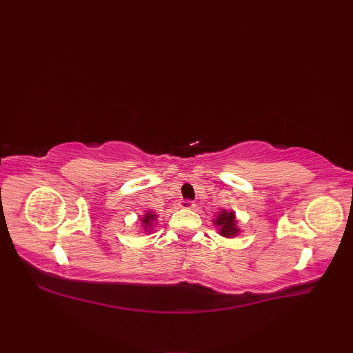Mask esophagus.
<instances>
[{"label": "esophagus", "instance_id": "1", "mask_svg": "<svg viewBox=\"0 0 353 353\" xmlns=\"http://www.w3.org/2000/svg\"><path fill=\"white\" fill-rule=\"evenodd\" d=\"M194 206V201H191V200H181V208L182 209H192Z\"/></svg>", "mask_w": 353, "mask_h": 353}]
</instances>
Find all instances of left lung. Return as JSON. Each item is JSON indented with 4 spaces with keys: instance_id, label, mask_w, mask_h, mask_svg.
I'll list each match as a JSON object with an SVG mask.
<instances>
[{
    "instance_id": "left-lung-1",
    "label": "left lung",
    "mask_w": 353,
    "mask_h": 353,
    "mask_svg": "<svg viewBox=\"0 0 353 353\" xmlns=\"http://www.w3.org/2000/svg\"><path fill=\"white\" fill-rule=\"evenodd\" d=\"M219 234L224 238H235L239 235V228H238V220L235 211H226V209H221L220 212L215 214V219L212 220Z\"/></svg>"
}]
</instances>
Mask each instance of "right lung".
Returning a JSON list of instances; mask_svg holds the SVG:
<instances>
[{
    "label": "right lung",
    "instance_id": "1",
    "mask_svg": "<svg viewBox=\"0 0 353 353\" xmlns=\"http://www.w3.org/2000/svg\"><path fill=\"white\" fill-rule=\"evenodd\" d=\"M139 221H141L139 226L142 228V230H144V234H150L157 221V215L153 211H147L144 215L141 216Z\"/></svg>",
    "mask_w": 353,
    "mask_h": 353
}]
</instances>
